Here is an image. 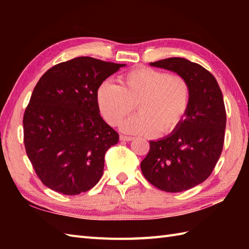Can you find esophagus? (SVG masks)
<instances>
[{
	"label": "esophagus",
	"instance_id": "obj_1",
	"mask_svg": "<svg viewBox=\"0 0 249 249\" xmlns=\"http://www.w3.org/2000/svg\"><path fill=\"white\" fill-rule=\"evenodd\" d=\"M120 140H121V141H131V140H133V137H128V136L121 135V136H120Z\"/></svg>",
	"mask_w": 249,
	"mask_h": 249
}]
</instances>
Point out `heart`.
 Instances as JSON below:
<instances>
[{
	"mask_svg": "<svg viewBox=\"0 0 249 249\" xmlns=\"http://www.w3.org/2000/svg\"><path fill=\"white\" fill-rule=\"evenodd\" d=\"M98 108L108 124L115 126L137 105L139 113L121 124L126 134L154 137L169 134L182 123L189 109L186 79L151 67H139L121 78V86L106 80L96 93Z\"/></svg>",
	"mask_w": 249,
	"mask_h": 249,
	"instance_id": "1",
	"label": "heart"
}]
</instances>
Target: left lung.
I'll use <instances>...</instances> for the list:
<instances>
[{
    "instance_id": "left-lung-1",
    "label": "left lung",
    "mask_w": 249,
    "mask_h": 249,
    "mask_svg": "<svg viewBox=\"0 0 249 249\" xmlns=\"http://www.w3.org/2000/svg\"><path fill=\"white\" fill-rule=\"evenodd\" d=\"M150 65L186 79L190 104L177 129L150 141V152L141 161V171L163 192H184L204 182L219 160L226 128L223 93L215 77L197 63L169 57Z\"/></svg>"
}]
</instances>
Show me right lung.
Wrapping results in <instances>:
<instances>
[{
  "label": "right lung",
  "mask_w": 249,
  "mask_h": 249,
  "mask_svg": "<svg viewBox=\"0 0 249 249\" xmlns=\"http://www.w3.org/2000/svg\"><path fill=\"white\" fill-rule=\"evenodd\" d=\"M126 64L80 56L47 71L23 116L24 146L37 176L63 195L94 187L119 134L99 113V84Z\"/></svg>",
  "instance_id": "right-lung-1"
}]
</instances>
